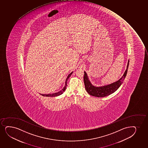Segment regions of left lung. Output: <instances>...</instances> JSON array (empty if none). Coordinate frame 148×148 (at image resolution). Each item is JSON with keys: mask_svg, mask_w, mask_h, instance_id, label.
Returning <instances> with one entry per match:
<instances>
[{"mask_svg": "<svg viewBox=\"0 0 148 148\" xmlns=\"http://www.w3.org/2000/svg\"><path fill=\"white\" fill-rule=\"evenodd\" d=\"M129 62V61H128L126 70L124 72L122 77L119 80L114 82V83H111L109 85H105L103 86L96 87L92 85L90 80H89L88 77L87 76V73L84 71V82L85 84V89L87 93L91 96L97 97H106L114 93L116 90L118 89L119 87L121 86L124 80V78H125L126 75L127 73Z\"/></svg>", "mask_w": 148, "mask_h": 148, "instance_id": "1", "label": "left lung"}]
</instances>
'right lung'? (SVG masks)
Here are the masks:
<instances>
[{
  "mask_svg": "<svg viewBox=\"0 0 148 148\" xmlns=\"http://www.w3.org/2000/svg\"><path fill=\"white\" fill-rule=\"evenodd\" d=\"M73 73V72H71V73H70L69 75H68L67 78H66V80L65 81V86L64 87V88L61 90H60V91H59V92H56V93H55L48 94H40L43 96H46V97H56V96H58L61 95V94L63 93V92L65 91V90H66V85H67V81H68V79L69 78V77L71 75V74Z\"/></svg>",
  "mask_w": 148,
  "mask_h": 148,
  "instance_id": "right-lung-1",
  "label": "right lung"
}]
</instances>
